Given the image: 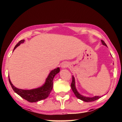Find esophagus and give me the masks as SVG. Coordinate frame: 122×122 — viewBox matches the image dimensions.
<instances>
[{"label":"esophagus","instance_id":"34e87169","mask_svg":"<svg viewBox=\"0 0 122 122\" xmlns=\"http://www.w3.org/2000/svg\"><path fill=\"white\" fill-rule=\"evenodd\" d=\"M68 64L66 63V62H64L61 65V68H67L68 67Z\"/></svg>","mask_w":122,"mask_h":122}]
</instances>
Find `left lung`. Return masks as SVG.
Wrapping results in <instances>:
<instances>
[{"mask_svg":"<svg viewBox=\"0 0 122 122\" xmlns=\"http://www.w3.org/2000/svg\"><path fill=\"white\" fill-rule=\"evenodd\" d=\"M101 42H102L103 45H104V46H107L106 44L105 43L104 41L101 40ZM71 87L72 90H73V92H74L75 95L76 96V97L82 101H84V102H92V101H94L96 100H98V99L101 97H100V96H94V97H86V96H82V95L80 94L79 93H78V92H77V89H76V88L75 87V78H74V76H72V82L71 83Z\"/></svg>","mask_w":122,"mask_h":122,"instance_id":"8db88e82","label":"left lung"}]
</instances>
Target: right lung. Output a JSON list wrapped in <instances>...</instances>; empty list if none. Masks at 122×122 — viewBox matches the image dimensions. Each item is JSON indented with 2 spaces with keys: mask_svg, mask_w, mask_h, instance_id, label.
Segmentation results:
<instances>
[{
  "mask_svg": "<svg viewBox=\"0 0 122 122\" xmlns=\"http://www.w3.org/2000/svg\"><path fill=\"white\" fill-rule=\"evenodd\" d=\"M24 40L20 41L14 47L13 51H14L16 47L19 46V45L24 42ZM60 71V68L58 67L56 69L52 70L49 73L48 77L46 78V82L42 86L40 87L33 89L30 90H24L18 89L14 86L13 84L11 83L9 76V82L12 86L14 92H16L22 98L25 100H27L30 102H36L38 101H41L42 100H45L47 97H48L49 94L51 93V90L53 88V81L54 76L59 73Z\"/></svg>",
  "mask_w": 122,
  "mask_h": 122,
  "instance_id": "obj_1",
  "label": "right lung"
}]
</instances>
